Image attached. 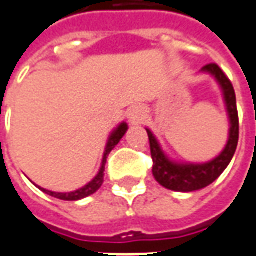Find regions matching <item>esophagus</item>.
I'll return each instance as SVG.
<instances>
[{
    "mask_svg": "<svg viewBox=\"0 0 256 256\" xmlns=\"http://www.w3.org/2000/svg\"><path fill=\"white\" fill-rule=\"evenodd\" d=\"M144 116H146V112H144V109L140 108V106H133V108L128 109V118L132 123H136V124L137 123H142Z\"/></svg>",
    "mask_w": 256,
    "mask_h": 256,
    "instance_id": "obj_1",
    "label": "esophagus"
}]
</instances>
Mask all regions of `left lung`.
Instances as JSON below:
<instances>
[{
	"mask_svg": "<svg viewBox=\"0 0 256 256\" xmlns=\"http://www.w3.org/2000/svg\"><path fill=\"white\" fill-rule=\"evenodd\" d=\"M203 72H208L216 78L224 95V102L227 108V114L230 119V133L228 142L218 157L204 162V164H179L171 161L161 150L156 136L147 128V134L150 140L151 158H152V175L160 185L175 192H194L208 186L218 178L224 170L228 166L237 150L238 136H240V123H238L237 99L232 84L228 77L223 72L217 64L212 62L202 68Z\"/></svg>",
	"mask_w": 256,
	"mask_h": 256,
	"instance_id": "left-lung-1",
	"label": "left lung"
}]
</instances>
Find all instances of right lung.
I'll return each instance as SVG.
<instances>
[{
	"mask_svg": "<svg viewBox=\"0 0 256 256\" xmlns=\"http://www.w3.org/2000/svg\"><path fill=\"white\" fill-rule=\"evenodd\" d=\"M126 132H128V124H126L124 122L120 123V124H119V126L112 132V134H110L109 140H108V144H106L105 152H104V158H102V165H100V170H99L98 175L92 179L90 184H86L84 188H81V189H78V190H74V192H67V194L52 192V190H46V189H43V188L40 186H39V189L43 190L44 194H50V196L56 198V199H60V200H80V199H84V198H86V196H91V194H94L96 190H98L99 188L102 186V184H104V175H105L104 172H105L106 158H108V156L110 154V151L114 150V147L119 144V142L122 140V137L126 134Z\"/></svg>",
	"mask_w": 256,
	"mask_h": 256,
	"instance_id": "add662e5",
	"label": "right lung"
}]
</instances>
